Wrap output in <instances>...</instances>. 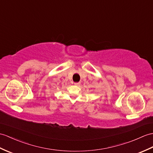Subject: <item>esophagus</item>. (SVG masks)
Wrapping results in <instances>:
<instances>
[{"label": "esophagus", "mask_w": 153, "mask_h": 153, "mask_svg": "<svg viewBox=\"0 0 153 153\" xmlns=\"http://www.w3.org/2000/svg\"><path fill=\"white\" fill-rule=\"evenodd\" d=\"M74 85H79L80 84V83H79V82H77V83H74Z\"/></svg>", "instance_id": "1"}]
</instances>
